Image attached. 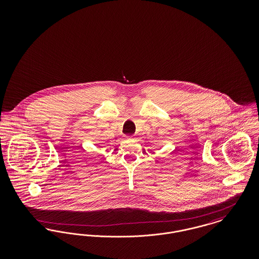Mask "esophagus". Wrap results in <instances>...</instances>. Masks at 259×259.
Returning a JSON list of instances; mask_svg holds the SVG:
<instances>
[{"label": "esophagus", "instance_id": "1", "mask_svg": "<svg viewBox=\"0 0 259 259\" xmlns=\"http://www.w3.org/2000/svg\"><path fill=\"white\" fill-rule=\"evenodd\" d=\"M127 139H128V140H132L133 137H132V136H127Z\"/></svg>", "mask_w": 259, "mask_h": 259}]
</instances>
